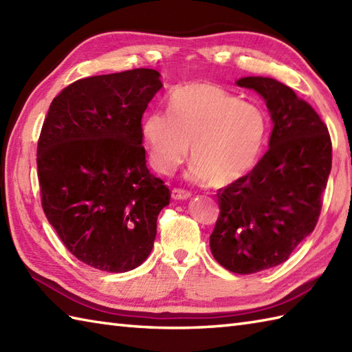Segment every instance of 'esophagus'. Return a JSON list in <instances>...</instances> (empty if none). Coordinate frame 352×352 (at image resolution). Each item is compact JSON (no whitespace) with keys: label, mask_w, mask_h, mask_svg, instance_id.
<instances>
[{"label":"esophagus","mask_w":352,"mask_h":352,"mask_svg":"<svg viewBox=\"0 0 352 352\" xmlns=\"http://www.w3.org/2000/svg\"><path fill=\"white\" fill-rule=\"evenodd\" d=\"M170 195H172V198H174V199H188V198H190L192 193L189 190L174 188V189H172V192H170Z\"/></svg>","instance_id":"obj_1"}]
</instances>
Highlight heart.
I'll return each instance as SVG.
<instances>
[{
	"label": "heart",
	"instance_id": "1",
	"mask_svg": "<svg viewBox=\"0 0 352 352\" xmlns=\"http://www.w3.org/2000/svg\"><path fill=\"white\" fill-rule=\"evenodd\" d=\"M168 115L154 111L142 124L149 163L169 174L189 153V177L216 186L248 172L265 145L267 121L256 104L212 83H193L169 95Z\"/></svg>",
	"mask_w": 352,
	"mask_h": 352
}]
</instances>
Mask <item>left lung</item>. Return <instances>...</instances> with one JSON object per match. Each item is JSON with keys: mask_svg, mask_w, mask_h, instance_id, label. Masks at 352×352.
I'll use <instances>...</instances> for the list:
<instances>
[{"mask_svg": "<svg viewBox=\"0 0 352 352\" xmlns=\"http://www.w3.org/2000/svg\"><path fill=\"white\" fill-rule=\"evenodd\" d=\"M271 111L269 149L248 174L219 189L210 250L234 274H256L286 261L315 230L331 170V138L307 101L267 77H245Z\"/></svg>", "mask_w": 352, "mask_h": 352, "instance_id": "1", "label": "left lung"}]
</instances>
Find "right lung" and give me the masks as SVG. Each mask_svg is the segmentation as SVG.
I'll list each match as a JSON object with an SVG mask.
<instances>
[{
	"label": "right lung",
	"mask_w": 352,
	"mask_h": 352,
	"mask_svg": "<svg viewBox=\"0 0 352 352\" xmlns=\"http://www.w3.org/2000/svg\"><path fill=\"white\" fill-rule=\"evenodd\" d=\"M160 74L138 68L74 81L52 100L37 142L42 208L72 256L126 272L153 250L170 192L146 168L142 116Z\"/></svg>",
	"instance_id": "obj_1"
}]
</instances>
